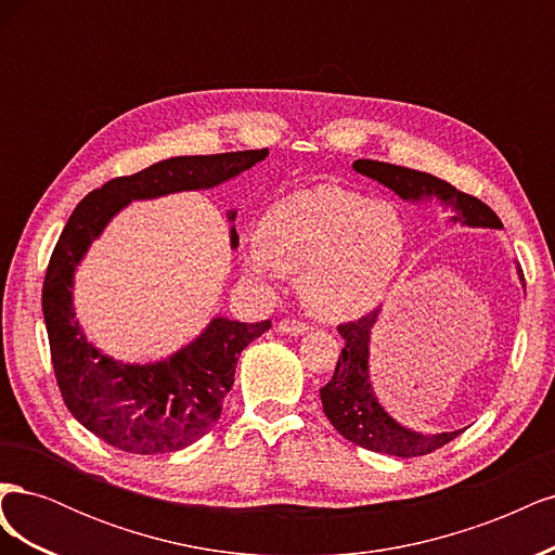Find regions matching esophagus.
<instances>
[{"instance_id": "esophagus-1", "label": "esophagus", "mask_w": 555, "mask_h": 555, "mask_svg": "<svg viewBox=\"0 0 555 555\" xmlns=\"http://www.w3.org/2000/svg\"><path fill=\"white\" fill-rule=\"evenodd\" d=\"M308 328H310V324L300 322V319H294V317H284V319H280V324H278V331L287 333V335H300V333H306Z\"/></svg>"}]
</instances>
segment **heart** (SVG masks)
<instances>
[{"mask_svg": "<svg viewBox=\"0 0 555 555\" xmlns=\"http://www.w3.org/2000/svg\"><path fill=\"white\" fill-rule=\"evenodd\" d=\"M249 268L300 273L310 312L331 322L371 312L391 289L408 229L391 201H371L338 184L296 192L266 212Z\"/></svg>", "mask_w": 555, "mask_h": 555, "instance_id": "obj_1", "label": "heart"}]
</instances>
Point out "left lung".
<instances>
[{
    "label": "left lung",
    "mask_w": 555,
    "mask_h": 555,
    "mask_svg": "<svg viewBox=\"0 0 555 555\" xmlns=\"http://www.w3.org/2000/svg\"><path fill=\"white\" fill-rule=\"evenodd\" d=\"M354 169L386 184V188L393 190L402 198L418 201L424 196H438L444 204H451L459 210V215L453 217V222L491 229L502 227L500 217L489 206L481 204L477 196L456 192V188H451L449 182L430 173L373 159H357ZM518 278L526 287V278L520 268ZM377 314L379 310H373L357 319V322H347L338 326L345 347L343 354L338 357V363H335V373L331 382L319 389L324 414L328 416L333 428L357 447L389 453V456L400 459L426 456V453H433L435 449L444 447L453 438H459L461 430L422 435L396 424L393 418L384 412V408L373 393L371 379H367V345H371V328L377 322Z\"/></svg>",
    "instance_id": "8db88e82"
}]
</instances>
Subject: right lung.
<instances>
[{
	"instance_id": "add662e5",
	"label": "right lung",
	"mask_w": 555,
	"mask_h": 555,
	"mask_svg": "<svg viewBox=\"0 0 555 555\" xmlns=\"http://www.w3.org/2000/svg\"><path fill=\"white\" fill-rule=\"evenodd\" d=\"M268 150L171 157L108 180L80 201L48 261L43 319L64 405L96 438L129 453H164L192 444L222 414L241 351L271 328L217 317L198 338L166 361L129 365L102 354L74 319L72 284L78 261L111 217L133 198L208 190L266 159ZM236 212L229 215L233 220ZM231 245L238 233L231 229Z\"/></svg>"
}]
</instances>
